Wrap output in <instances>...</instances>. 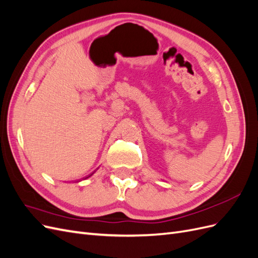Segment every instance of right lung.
Here are the masks:
<instances>
[{
  "label": "right lung",
  "instance_id": "add662e5",
  "mask_svg": "<svg viewBox=\"0 0 258 258\" xmlns=\"http://www.w3.org/2000/svg\"><path fill=\"white\" fill-rule=\"evenodd\" d=\"M90 175H91V174H90ZM90 175H89V176H90ZM89 176H88V177H89ZM86 178H87V177H86Z\"/></svg>",
  "mask_w": 258,
  "mask_h": 258
}]
</instances>
